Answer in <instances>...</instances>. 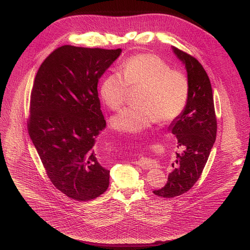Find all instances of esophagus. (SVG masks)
Returning <instances> with one entry per match:
<instances>
[{
    "label": "esophagus",
    "instance_id": "obj_1",
    "mask_svg": "<svg viewBox=\"0 0 250 250\" xmlns=\"http://www.w3.org/2000/svg\"><path fill=\"white\" fill-rule=\"evenodd\" d=\"M136 164L144 169H151L156 166V161L150 158L146 157H141L136 161Z\"/></svg>",
    "mask_w": 250,
    "mask_h": 250
}]
</instances>
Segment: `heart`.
<instances>
[{"label": "heart", "instance_id": "1", "mask_svg": "<svg viewBox=\"0 0 250 250\" xmlns=\"http://www.w3.org/2000/svg\"><path fill=\"white\" fill-rule=\"evenodd\" d=\"M129 88H140L136 104L111 119V125L118 131L137 133L155 121L168 123L185 109L189 83L179 71L152 54L130 57L120 67V73L106 75L101 85V97L113 111H118L126 101Z\"/></svg>", "mask_w": 250, "mask_h": 250}]
</instances>
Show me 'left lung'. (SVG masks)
Returning <instances> with one entry per match:
<instances>
[{"instance_id": "obj_1", "label": "left lung", "mask_w": 250, "mask_h": 250, "mask_svg": "<svg viewBox=\"0 0 250 250\" xmlns=\"http://www.w3.org/2000/svg\"><path fill=\"white\" fill-rule=\"evenodd\" d=\"M186 68L189 96L183 112L172 121L168 130L175 134L177 147L168 181L154 190L159 197L174 198L189 191L200 178L217 136V119L210 81L202 64L186 52L172 47Z\"/></svg>"}]
</instances>
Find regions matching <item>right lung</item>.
I'll use <instances>...</instances> for the list:
<instances>
[{
  "instance_id": "1",
  "label": "right lung",
  "mask_w": 250,
  "mask_h": 250,
  "mask_svg": "<svg viewBox=\"0 0 250 250\" xmlns=\"http://www.w3.org/2000/svg\"><path fill=\"white\" fill-rule=\"evenodd\" d=\"M122 49L64 45L41 65L30 95L27 129L52 184L77 201L106 191L110 170L96 152L105 127L98 82Z\"/></svg>"
}]
</instances>
